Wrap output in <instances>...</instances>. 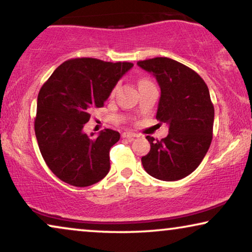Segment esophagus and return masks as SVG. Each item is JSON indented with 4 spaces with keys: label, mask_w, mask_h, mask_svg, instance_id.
Masks as SVG:
<instances>
[{
    "label": "esophagus",
    "mask_w": 252,
    "mask_h": 252,
    "mask_svg": "<svg viewBox=\"0 0 252 252\" xmlns=\"http://www.w3.org/2000/svg\"><path fill=\"white\" fill-rule=\"evenodd\" d=\"M138 137V134L133 133V132H130V131H126V132L122 133V138H126V139H130V140H132L133 138Z\"/></svg>",
    "instance_id": "esophagus-1"
}]
</instances>
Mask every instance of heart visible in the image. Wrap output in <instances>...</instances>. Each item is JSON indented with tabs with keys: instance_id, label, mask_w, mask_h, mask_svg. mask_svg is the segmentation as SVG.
I'll list each match as a JSON object with an SVG mask.
<instances>
[{
	"instance_id": "1",
	"label": "heart",
	"mask_w": 252,
	"mask_h": 252,
	"mask_svg": "<svg viewBox=\"0 0 252 252\" xmlns=\"http://www.w3.org/2000/svg\"><path fill=\"white\" fill-rule=\"evenodd\" d=\"M150 81H148V80H141L140 81V85H144V84H149ZM113 93H114V90H113Z\"/></svg>"
}]
</instances>
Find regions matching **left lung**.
Segmentation results:
<instances>
[{
    "mask_svg": "<svg viewBox=\"0 0 252 252\" xmlns=\"http://www.w3.org/2000/svg\"><path fill=\"white\" fill-rule=\"evenodd\" d=\"M137 64L158 82L156 119L168 126L162 140L146 137L150 152L141 158L142 166L153 178L178 181L196 170L212 142L214 106L208 87L197 72L175 60L155 58Z\"/></svg>",
    "mask_w": 252,
    "mask_h": 252,
    "instance_id": "1",
    "label": "left lung"
}]
</instances>
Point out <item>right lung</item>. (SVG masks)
Returning <instances> with one entry per match:
<instances>
[{"mask_svg": "<svg viewBox=\"0 0 252 252\" xmlns=\"http://www.w3.org/2000/svg\"><path fill=\"white\" fill-rule=\"evenodd\" d=\"M133 66L130 62H104L81 58L62 63L37 97L35 133L50 170L63 182L88 187L110 171V149L118 131L105 129L89 137L84 126L90 111L103 107L118 81Z\"/></svg>", "mask_w": 252, "mask_h": 252, "instance_id": "add662e5", "label": "right lung"}]
</instances>
